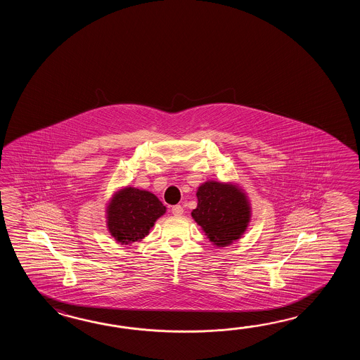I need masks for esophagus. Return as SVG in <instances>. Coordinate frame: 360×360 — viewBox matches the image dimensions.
I'll use <instances>...</instances> for the list:
<instances>
[{
  "instance_id": "34e87169",
  "label": "esophagus",
  "mask_w": 360,
  "mask_h": 360,
  "mask_svg": "<svg viewBox=\"0 0 360 360\" xmlns=\"http://www.w3.org/2000/svg\"><path fill=\"white\" fill-rule=\"evenodd\" d=\"M171 212H172L174 216H181L184 214L183 207L180 206V205H176V206L171 208Z\"/></svg>"
}]
</instances>
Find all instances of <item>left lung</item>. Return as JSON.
I'll use <instances>...</instances> for the list:
<instances>
[{
	"instance_id": "1",
	"label": "left lung",
	"mask_w": 360,
	"mask_h": 360,
	"mask_svg": "<svg viewBox=\"0 0 360 360\" xmlns=\"http://www.w3.org/2000/svg\"><path fill=\"white\" fill-rule=\"evenodd\" d=\"M197 208L191 217L216 247H228L243 237L252 207L245 189L236 183L207 180L197 189Z\"/></svg>"
}]
</instances>
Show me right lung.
Instances as JSON below:
<instances>
[{
  "mask_svg": "<svg viewBox=\"0 0 360 360\" xmlns=\"http://www.w3.org/2000/svg\"><path fill=\"white\" fill-rule=\"evenodd\" d=\"M166 206L153 193L124 186L115 191L108 200V231L121 245L140 242L149 234L155 221L166 214Z\"/></svg>",
  "mask_w": 360,
  "mask_h": 360,
  "instance_id": "obj_1",
  "label": "right lung"
}]
</instances>
